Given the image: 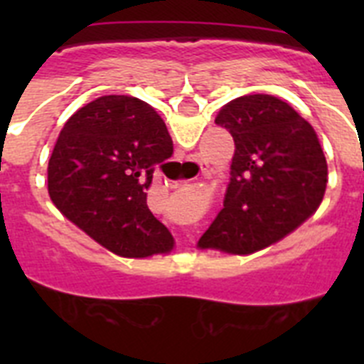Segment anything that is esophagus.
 Returning <instances> with one entry per match:
<instances>
[{
    "label": "esophagus",
    "instance_id": "obj_1",
    "mask_svg": "<svg viewBox=\"0 0 364 364\" xmlns=\"http://www.w3.org/2000/svg\"><path fill=\"white\" fill-rule=\"evenodd\" d=\"M200 173H202V175H205V173H208V166H205V164H202V167H200Z\"/></svg>",
    "mask_w": 364,
    "mask_h": 364
}]
</instances>
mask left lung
I'll return each instance as SVG.
<instances>
[{
	"label": "left lung",
	"instance_id": "1",
	"mask_svg": "<svg viewBox=\"0 0 364 364\" xmlns=\"http://www.w3.org/2000/svg\"><path fill=\"white\" fill-rule=\"evenodd\" d=\"M235 154L224 208L200 247L246 255L281 240L323 202L328 166L314 127L269 95H247L220 109Z\"/></svg>",
	"mask_w": 364,
	"mask_h": 364
}]
</instances>
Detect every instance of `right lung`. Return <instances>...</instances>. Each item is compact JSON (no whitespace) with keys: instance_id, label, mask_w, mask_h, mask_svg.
<instances>
[{"instance_id":"obj_1","label":"right lung","mask_w":364,"mask_h":364,"mask_svg":"<svg viewBox=\"0 0 364 364\" xmlns=\"http://www.w3.org/2000/svg\"><path fill=\"white\" fill-rule=\"evenodd\" d=\"M173 140L151 105L100 96L63 125L49 160V195L89 237L122 257L167 253L173 237L147 208L154 166Z\"/></svg>"}]
</instances>
